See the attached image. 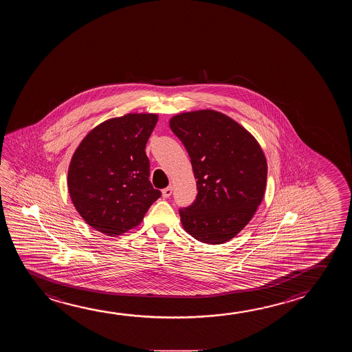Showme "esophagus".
<instances>
[{"label":"esophagus","mask_w":352,"mask_h":352,"mask_svg":"<svg viewBox=\"0 0 352 352\" xmlns=\"http://www.w3.org/2000/svg\"><path fill=\"white\" fill-rule=\"evenodd\" d=\"M172 191H173V189H172V186H168V188H166V189L162 190V196L164 197V199H168L169 196L172 195Z\"/></svg>","instance_id":"obj_1"}]
</instances>
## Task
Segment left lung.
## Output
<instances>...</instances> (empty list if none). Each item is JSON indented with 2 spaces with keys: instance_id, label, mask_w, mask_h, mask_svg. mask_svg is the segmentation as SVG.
Instances as JSON below:
<instances>
[{
  "instance_id": "obj_1",
  "label": "left lung",
  "mask_w": 352,
  "mask_h": 352,
  "mask_svg": "<svg viewBox=\"0 0 352 352\" xmlns=\"http://www.w3.org/2000/svg\"><path fill=\"white\" fill-rule=\"evenodd\" d=\"M189 153L197 196L179 209L194 239L220 245L250 223L265 192L267 164L259 144L232 118L213 110L185 112L169 121Z\"/></svg>"
}]
</instances>
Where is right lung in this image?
I'll use <instances>...</instances> for the list:
<instances>
[{
  "mask_svg": "<svg viewBox=\"0 0 352 352\" xmlns=\"http://www.w3.org/2000/svg\"><path fill=\"white\" fill-rule=\"evenodd\" d=\"M153 113H128L92 129L78 145L67 173L72 204L87 224L116 236L142 223L161 197L148 180L145 146L157 123Z\"/></svg>",
  "mask_w": 352,
  "mask_h": 352,
  "instance_id": "obj_1",
  "label": "right lung"
}]
</instances>
